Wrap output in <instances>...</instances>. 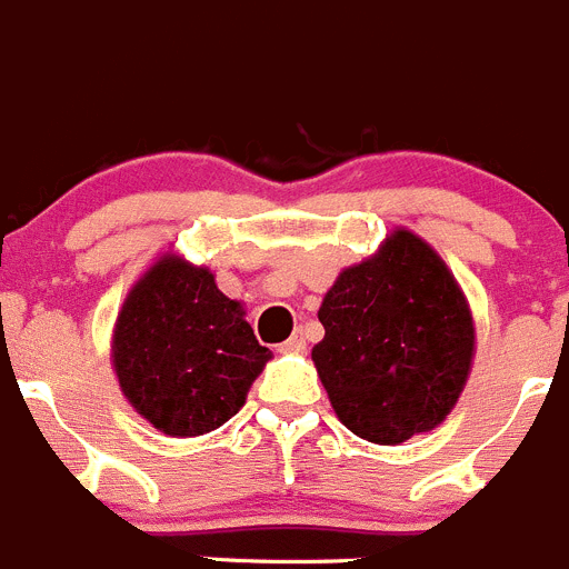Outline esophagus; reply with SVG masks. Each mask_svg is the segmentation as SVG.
<instances>
[{
  "instance_id": "obj_1",
  "label": "esophagus",
  "mask_w": 569,
  "mask_h": 569,
  "mask_svg": "<svg viewBox=\"0 0 569 569\" xmlns=\"http://www.w3.org/2000/svg\"><path fill=\"white\" fill-rule=\"evenodd\" d=\"M305 347H307L305 336H301V332H293V336H290L288 341L281 343L279 352H301V349H305Z\"/></svg>"
}]
</instances>
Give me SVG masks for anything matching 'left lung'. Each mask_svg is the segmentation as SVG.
I'll return each instance as SVG.
<instances>
[{
	"label": "left lung",
	"instance_id": "left-lung-1",
	"mask_svg": "<svg viewBox=\"0 0 569 569\" xmlns=\"http://www.w3.org/2000/svg\"><path fill=\"white\" fill-rule=\"evenodd\" d=\"M319 321L312 361L352 435L398 446L446 420L471 369L473 321L423 239L395 231L372 259L343 270Z\"/></svg>",
	"mask_w": 569,
	"mask_h": 569
}]
</instances>
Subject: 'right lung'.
<instances>
[{
	"mask_svg": "<svg viewBox=\"0 0 569 569\" xmlns=\"http://www.w3.org/2000/svg\"><path fill=\"white\" fill-rule=\"evenodd\" d=\"M268 358L211 270L177 257L149 268L114 325L112 363L123 395L169 437L228 423Z\"/></svg>",
	"mask_w": 569,
	"mask_h": 569,
	"instance_id": "right-lung-1",
	"label": "right lung"
}]
</instances>
